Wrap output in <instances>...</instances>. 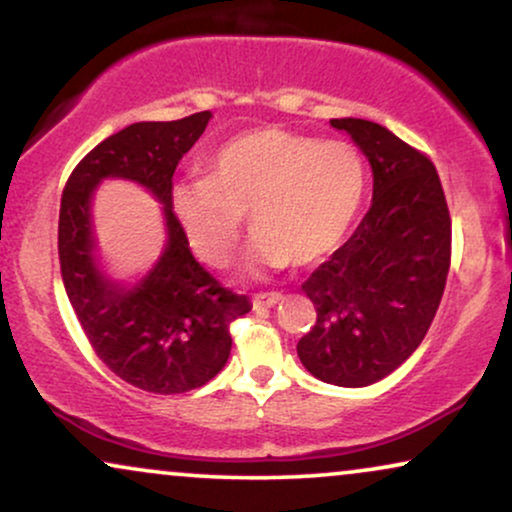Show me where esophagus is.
Instances as JSON below:
<instances>
[{"label": "esophagus", "mask_w": 512, "mask_h": 512, "mask_svg": "<svg viewBox=\"0 0 512 512\" xmlns=\"http://www.w3.org/2000/svg\"><path fill=\"white\" fill-rule=\"evenodd\" d=\"M282 298H284L282 293H277V291H272V293H256V296H254V307H272V305H277Z\"/></svg>", "instance_id": "1"}]
</instances>
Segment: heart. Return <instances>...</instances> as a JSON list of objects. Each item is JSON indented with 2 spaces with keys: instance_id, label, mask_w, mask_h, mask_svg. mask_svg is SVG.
<instances>
[{
  "instance_id": "obj_1",
  "label": "heart",
  "mask_w": 512,
  "mask_h": 512,
  "mask_svg": "<svg viewBox=\"0 0 512 512\" xmlns=\"http://www.w3.org/2000/svg\"><path fill=\"white\" fill-rule=\"evenodd\" d=\"M363 193L366 163L354 146L265 128L223 144L207 160V179L174 184L172 209L191 249L214 268L233 258L251 212V258L282 268L331 254Z\"/></svg>"
}]
</instances>
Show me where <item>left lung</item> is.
Here are the masks:
<instances>
[{"mask_svg": "<svg viewBox=\"0 0 512 512\" xmlns=\"http://www.w3.org/2000/svg\"><path fill=\"white\" fill-rule=\"evenodd\" d=\"M373 167V205L361 226L303 282L317 310L298 356L314 377L368 387L419 347L443 298L452 219L436 165L394 132L333 118Z\"/></svg>", "mask_w": 512, "mask_h": 512, "instance_id": "1", "label": "left lung"}]
</instances>
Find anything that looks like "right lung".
Instances as JSON below:
<instances>
[{"instance_id":"obj_1","label":"right lung","mask_w":512,"mask_h":512,"mask_svg":"<svg viewBox=\"0 0 512 512\" xmlns=\"http://www.w3.org/2000/svg\"><path fill=\"white\" fill-rule=\"evenodd\" d=\"M209 111L167 123H132L97 144L69 174L60 202L58 254L69 303L104 366L151 394H184L226 366L230 324L249 298L219 284L195 261L172 212L179 160L205 132ZM107 176L137 180L164 202L168 244L135 287H121L94 261L89 198Z\"/></svg>"}]
</instances>
